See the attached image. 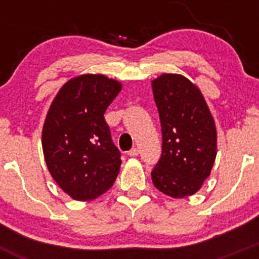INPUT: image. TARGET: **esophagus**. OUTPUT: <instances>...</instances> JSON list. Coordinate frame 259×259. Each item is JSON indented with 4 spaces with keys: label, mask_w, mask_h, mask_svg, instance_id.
Wrapping results in <instances>:
<instances>
[{
    "label": "esophagus",
    "mask_w": 259,
    "mask_h": 259,
    "mask_svg": "<svg viewBox=\"0 0 259 259\" xmlns=\"http://www.w3.org/2000/svg\"><path fill=\"white\" fill-rule=\"evenodd\" d=\"M128 155H130V157H136V155H139V149H137V148H132V149L128 152Z\"/></svg>",
    "instance_id": "esophagus-1"
}]
</instances>
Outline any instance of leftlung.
<instances>
[{
    "label": "left lung",
    "instance_id": "obj_1",
    "mask_svg": "<svg viewBox=\"0 0 259 259\" xmlns=\"http://www.w3.org/2000/svg\"><path fill=\"white\" fill-rule=\"evenodd\" d=\"M152 88L162 130V154L152 171L153 184L170 197H187L201 188L214 164V119L200 89L182 75H161Z\"/></svg>",
    "mask_w": 259,
    "mask_h": 259
}]
</instances>
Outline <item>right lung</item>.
<instances>
[{
	"instance_id": "1",
	"label": "right lung",
	"mask_w": 259,
	"mask_h": 259,
	"mask_svg": "<svg viewBox=\"0 0 259 259\" xmlns=\"http://www.w3.org/2000/svg\"><path fill=\"white\" fill-rule=\"evenodd\" d=\"M122 85L104 75H80L62 87L42 128L48 170L71 198L95 200L114 184L120 152L105 111Z\"/></svg>"
}]
</instances>
